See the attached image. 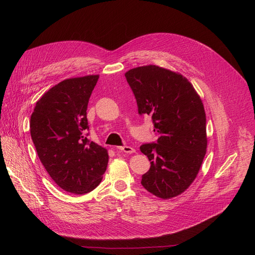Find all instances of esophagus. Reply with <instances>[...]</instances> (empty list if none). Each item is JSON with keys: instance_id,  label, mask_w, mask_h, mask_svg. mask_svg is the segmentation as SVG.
I'll list each match as a JSON object with an SVG mask.
<instances>
[{"instance_id": "esophagus-1", "label": "esophagus", "mask_w": 255, "mask_h": 255, "mask_svg": "<svg viewBox=\"0 0 255 255\" xmlns=\"http://www.w3.org/2000/svg\"><path fill=\"white\" fill-rule=\"evenodd\" d=\"M118 150L119 151H122L125 153H128V154H132L135 152V149H133L132 146H128V145H122V146H118Z\"/></svg>"}]
</instances>
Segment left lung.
I'll return each instance as SVG.
<instances>
[{
    "label": "left lung",
    "instance_id": "8db88e82",
    "mask_svg": "<svg viewBox=\"0 0 255 255\" xmlns=\"http://www.w3.org/2000/svg\"><path fill=\"white\" fill-rule=\"evenodd\" d=\"M138 114L149 115L155 142L140 151L151 167L141 185L154 196L173 198L194 182L206 152V118L201 99L183 75L157 66L134 68L126 73Z\"/></svg>",
    "mask_w": 255,
    "mask_h": 255
}]
</instances>
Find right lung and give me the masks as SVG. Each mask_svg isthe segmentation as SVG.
I'll use <instances>...</instances> for the list:
<instances>
[{
	"label": "right lung",
	"instance_id": "right-lung-1",
	"mask_svg": "<svg viewBox=\"0 0 255 255\" xmlns=\"http://www.w3.org/2000/svg\"><path fill=\"white\" fill-rule=\"evenodd\" d=\"M99 75L60 82L36 103L30 136L52 180L71 194L84 195L101 183L109 163L106 149L90 141L87 106Z\"/></svg>",
	"mask_w": 255,
	"mask_h": 255
}]
</instances>
